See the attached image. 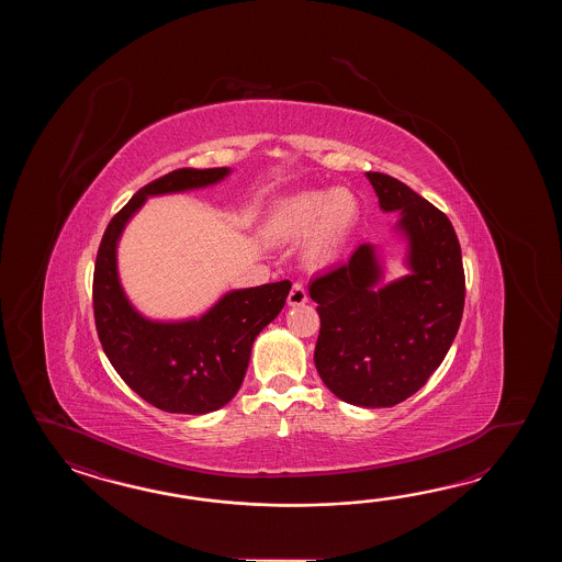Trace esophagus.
<instances>
[{"label": "esophagus", "mask_w": 562, "mask_h": 562, "mask_svg": "<svg viewBox=\"0 0 562 562\" xmlns=\"http://www.w3.org/2000/svg\"><path fill=\"white\" fill-rule=\"evenodd\" d=\"M307 289L305 285L297 281V283H293L291 286V291H289V297H286V303L291 305V307H297V305H303V303H307Z\"/></svg>", "instance_id": "obj_1"}]
</instances>
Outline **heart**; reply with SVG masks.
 <instances>
[{
	"mask_svg": "<svg viewBox=\"0 0 562 562\" xmlns=\"http://www.w3.org/2000/svg\"><path fill=\"white\" fill-rule=\"evenodd\" d=\"M358 218V201L346 189L303 191L291 194L271 209L267 235L276 240H297L311 235L305 252L311 261L334 259L344 247Z\"/></svg>",
	"mask_w": 562,
	"mask_h": 562,
	"instance_id": "b5f03b06",
	"label": "heart"
}]
</instances>
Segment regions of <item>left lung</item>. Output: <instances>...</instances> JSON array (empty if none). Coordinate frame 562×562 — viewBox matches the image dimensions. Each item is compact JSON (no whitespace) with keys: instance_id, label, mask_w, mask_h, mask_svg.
I'll return each instance as SVG.
<instances>
[{"instance_id":"obj_1","label":"left lung","mask_w":562,"mask_h":562,"mask_svg":"<svg viewBox=\"0 0 562 562\" xmlns=\"http://www.w3.org/2000/svg\"><path fill=\"white\" fill-rule=\"evenodd\" d=\"M385 213L400 211L412 273L380 286L382 267L371 245L315 277L310 295L322 329L315 368L347 404L390 407L416 394L440 368L462 322L467 279L450 218L407 184L366 172Z\"/></svg>"}]
</instances>
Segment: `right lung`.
<instances>
[{"label": "right lung", "instance_id": "add662e5", "mask_svg": "<svg viewBox=\"0 0 562 562\" xmlns=\"http://www.w3.org/2000/svg\"><path fill=\"white\" fill-rule=\"evenodd\" d=\"M228 168H179L148 182L108 223L95 255V331L120 378L148 404L170 414H209L239 392L255 337L285 305L291 281L231 291L201 319L150 322L124 295L116 245L146 196L215 184Z\"/></svg>", "mask_w": 562, "mask_h": 562}]
</instances>
